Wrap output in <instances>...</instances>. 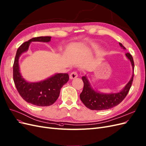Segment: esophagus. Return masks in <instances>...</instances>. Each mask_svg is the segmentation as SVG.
Here are the masks:
<instances>
[{"mask_svg":"<svg viewBox=\"0 0 146 146\" xmlns=\"http://www.w3.org/2000/svg\"><path fill=\"white\" fill-rule=\"evenodd\" d=\"M78 77V74L76 71H74L72 72L69 75V78L71 79H74L75 78H76Z\"/></svg>","mask_w":146,"mask_h":146,"instance_id":"1","label":"esophagus"}]
</instances>
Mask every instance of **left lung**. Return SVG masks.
Returning <instances> with one entry per match:
<instances>
[{
	"mask_svg": "<svg viewBox=\"0 0 146 146\" xmlns=\"http://www.w3.org/2000/svg\"><path fill=\"white\" fill-rule=\"evenodd\" d=\"M119 44L120 46L123 48V49H125L121 43H119ZM125 56L131 62L133 71H134V62L132 56L129 53L125 54ZM133 76L134 74H133L131 79L121 92L109 94H101L95 91L90 86L86 77L83 76L82 78L84 83V86L82 92L80 95V100L85 106L91 110H102L112 108L119 104L126 97L131 88Z\"/></svg>",
	"mask_w": 146,
	"mask_h": 146,
	"instance_id": "left-lung-1",
	"label": "left lung"
}]
</instances>
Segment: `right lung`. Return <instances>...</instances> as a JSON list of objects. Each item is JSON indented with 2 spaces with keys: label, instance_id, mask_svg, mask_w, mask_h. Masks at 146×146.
I'll return each mask as SVG.
<instances>
[{
  "label": "right lung",
  "instance_id": "add662e5",
  "mask_svg": "<svg viewBox=\"0 0 146 146\" xmlns=\"http://www.w3.org/2000/svg\"><path fill=\"white\" fill-rule=\"evenodd\" d=\"M51 37H38L24 42L18 48L13 64V80L15 86L22 98L27 103L37 106H49L53 104L59 97L60 90L69 80L68 74H57L38 83H28L20 73L19 58L28 49L31 42H48Z\"/></svg>",
  "mask_w": 146,
  "mask_h": 146
}]
</instances>
